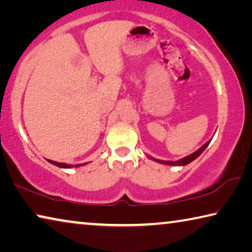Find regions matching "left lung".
Returning a JSON list of instances; mask_svg holds the SVG:
<instances>
[{
  "label": "left lung",
  "mask_w": 252,
  "mask_h": 252,
  "mask_svg": "<svg viewBox=\"0 0 252 252\" xmlns=\"http://www.w3.org/2000/svg\"><path fill=\"white\" fill-rule=\"evenodd\" d=\"M210 142H211V139H210V141H208L207 143H205L203 146H201V147L199 148V150L195 151L194 153H192V154H189V155H188V156H185V158H181V159H179V160H162V159H156V158H152V156H148V158L153 159V160H155V162L160 163V164H165V165H173V166H184V165H188L189 163L193 162V160H194L195 158H199V156H200L202 153H203V151L205 150V148L208 147Z\"/></svg>",
  "instance_id": "obj_1"
}]
</instances>
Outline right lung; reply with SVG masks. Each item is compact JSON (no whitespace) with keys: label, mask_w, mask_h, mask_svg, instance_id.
Returning a JSON list of instances; mask_svg holds the SVG:
<instances>
[{"label":"right lung","mask_w":252,"mask_h":252,"mask_svg":"<svg viewBox=\"0 0 252 252\" xmlns=\"http://www.w3.org/2000/svg\"><path fill=\"white\" fill-rule=\"evenodd\" d=\"M49 163H51L53 165H56L58 167H61V168H71V167H80L82 165H86L88 163H84V164H77V165H71V164H65V163H59V162H55V160H51V159H48Z\"/></svg>","instance_id":"right-lung-1"}]
</instances>
